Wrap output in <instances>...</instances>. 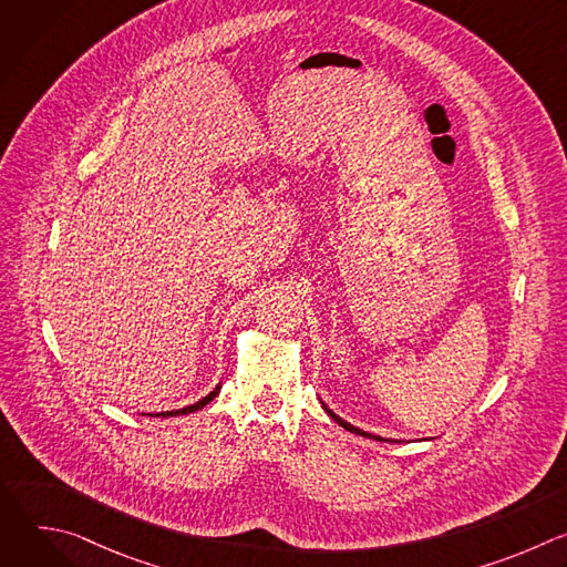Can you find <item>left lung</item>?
Wrapping results in <instances>:
<instances>
[{"label":"left lung","instance_id":"obj_1","mask_svg":"<svg viewBox=\"0 0 567 567\" xmlns=\"http://www.w3.org/2000/svg\"><path fill=\"white\" fill-rule=\"evenodd\" d=\"M322 409H326V413H328V415H330V417H332V420H334V422H337V424H339V426H343V429H346V431H350V433H357V435H363V437H370V440H383V437H379V435H372V433H365V431H361V429H357V426H352V424H348V422H346V420H341V417H339V415H334V413H332V411H330V409H328V406H326V403H322Z\"/></svg>","mask_w":567,"mask_h":567}]
</instances>
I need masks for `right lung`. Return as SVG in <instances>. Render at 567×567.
Masks as SVG:
<instances>
[{
  "label": "right lung",
  "instance_id": "1",
  "mask_svg": "<svg viewBox=\"0 0 567 567\" xmlns=\"http://www.w3.org/2000/svg\"><path fill=\"white\" fill-rule=\"evenodd\" d=\"M219 388H221V385H217V388H215L213 392H208L204 399H199L197 403H193V406H186V409H179V411H168V413H158V417H177V415H188V413H195V411L204 409L206 403H210V401L217 396Z\"/></svg>",
  "mask_w": 567,
  "mask_h": 567
}]
</instances>
